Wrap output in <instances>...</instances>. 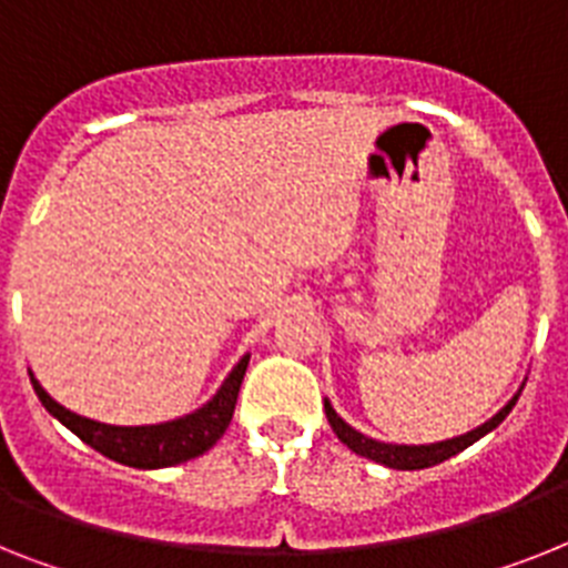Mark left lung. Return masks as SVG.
<instances>
[{
  "label": "left lung",
  "instance_id": "8db88e82",
  "mask_svg": "<svg viewBox=\"0 0 568 568\" xmlns=\"http://www.w3.org/2000/svg\"><path fill=\"white\" fill-rule=\"evenodd\" d=\"M519 393L514 395L511 402L505 404L503 409H499L497 416L490 418V422L479 424L476 430L465 433V436L445 438V442H436V445H387V442H375V438L357 433L355 427H349V424L343 422V418L335 413V407H332L328 402H323V407H326V418L328 424H332L335 436L341 438L343 445L349 447V450H355L357 456H366V459H373L378 462V465H387V468H395V470H422V468H433V465H438V462L450 459V456H456L459 450H465V447H470L474 442H479L485 433H490L497 424H503V418L511 413Z\"/></svg>",
  "mask_w": 568,
  "mask_h": 568
}]
</instances>
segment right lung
Wrapping results in <instances>:
<instances>
[{"mask_svg": "<svg viewBox=\"0 0 568 568\" xmlns=\"http://www.w3.org/2000/svg\"><path fill=\"white\" fill-rule=\"evenodd\" d=\"M247 361H251V355H245L240 364L233 366L225 384L219 387V393L204 407H199L184 418H175V422L144 424V427H114V424L78 416V413L65 409L63 404H57L40 387V381L33 378L31 373L28 375H31L33 393L42 402V407L49 409L57 422H63L74 436L83 438L85 445L94 447L98 454L109 456V459L121 462V465L152 470L195 459L225 436L227 424L233 418V407H236L242 378H245Z\"/></svg>", "mask_w": 568, "mask_h": 568, "instance_id": "1", "label": "right lung"}]
</instances>
